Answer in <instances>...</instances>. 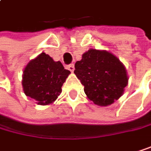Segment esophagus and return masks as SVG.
Masks as SVG:
<instances>
[{
  "label": "esophagus",
  "mask_w": 151,
  "mask_h": 151,
  "mask_svg": "<svg viewBox=\"0 0 151 151\" xmlns=\"http://www.w3.org/2000/svg\"><path fill=\"white\" fill-rule=\"evenodd\" d=\"M67 69L72 72V71L75 70V68H74V64H70V65H68V66H67Z\"/></svg>",
  "instance_id": "1"
}]
</instances>
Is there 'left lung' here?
<instances>
[{"label": "left lung", "mask_w": 151, "mask_h": 151, "mask_svg": "<svg viewBox=\"0 0 151 151\" xmlns=\"http://www.w3.org/2000/svg\"><path fill=\"white\" fill-rule=\"evenodd\" d=\"M74 73L84 86L88 99L100 106L112 105L119 99L128 85L124 63L106 50L89 49L75 63Z\"/></svg>", "instance_id": "obj_1"}]
</instances>
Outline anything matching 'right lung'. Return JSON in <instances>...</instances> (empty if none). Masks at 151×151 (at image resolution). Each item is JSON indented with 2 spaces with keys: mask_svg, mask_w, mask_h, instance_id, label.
Returning a JSON list of instances; mask_svg holds the SVG:
<instances>
[{
  "mask_svg": "<svg viewBox=\"0 0 151 151\" xmlns=\"http://www.w3.org/2000/svg\"><path fill=\"white\" fill-rule=\"evenodd\" d=\"M70 71L61 62L53 61L42 52L26 65L22 75V87L26 96L46 106L55 102L62 92V86Z\"/></svg>",
  "mask_w": 151,
  "mask_h": 151,
  "instance_id": "add662e5",
  "label": "right lung"
}]
</instances>
